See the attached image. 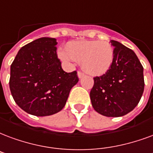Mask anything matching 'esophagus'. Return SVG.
I'll use <instances>...</instances> for the list:
<instances>
[{"label":"esophagus","instance_id":"34e87169","mask_svg":"<svg viewBox=\"0 0 153 153\" xmlns=\"http://www.w3.org/2000/svg\"><path fill=\"white\" fill-rule=\"evenodd\" d=\"M78 76H79V79H82V77L84 76V74L82 73V72H81V71H79V72H78Z\"/></svg>","mask_w":153,"mask_h":153}]
</instances>
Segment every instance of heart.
Segmentation results:
<instances>
[{"label": "heart", "mask_w": 153, "mask_h": 153, "mask_svg": "<svg viewBox=\"0 0 153 153\" xmlns=\"http://www.w3.org/2000/svg\"><path fill=\"white\" fill-rule=\"evenodd\" d=\"M59 56L65 62L74 60L81 62L86 73L94 76L105 74L111 67L114 59V50L108 42L99 40L74 41L62 49Z\"/></svg>", "instance_id": "obj_1"}]
</instances>
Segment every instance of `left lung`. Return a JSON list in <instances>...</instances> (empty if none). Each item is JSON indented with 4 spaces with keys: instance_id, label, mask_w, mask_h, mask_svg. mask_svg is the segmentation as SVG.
Here are the masks:
<instances>
[{
    "instance_id": "obj_1",
    "label": "left lung",
    "mask_w": 153,
    "mask_h": 153,
    "mask_svg": "<svg viewBox=\"0 0 153 153\" xmlns=\"http://www.w3.org/2000/svg\"><path fill=\"white\" fill-rule=\"evenodd\" d=\"M114 59L111 67L94 78L90 91L94 109L106 117H122L140 102L144 89L143 67L134 51L111 40Z\"/></svg>"
}]
</instances>
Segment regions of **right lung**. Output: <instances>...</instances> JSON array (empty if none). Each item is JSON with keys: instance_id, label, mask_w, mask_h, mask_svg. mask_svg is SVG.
I'll return each instance as SVG.
<instances>
[{"instance_id": "add662e5", "label": "right lung", "mask_w": 153, "mask_h": 153, "mask_svg": "<svg viewBox=\"0 0 153 153\" xmlns=\"http://www.w3.org/2000/svg\"><path fill=\"white\" fill-rule=\"evenodd\" d=\"M56 45L55 38L48 37L30 42L20 48L10 66V88L14 101L37 117L61 111L79 82L76 71H63Z\"/></svg>"}]
</instances>
